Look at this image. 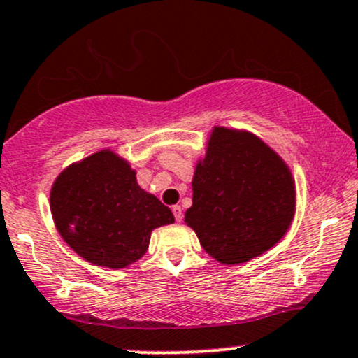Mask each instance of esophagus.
I'll list each match as a JSON object with an SVG mask.
<instances>
[{"label":"esophagus","instance_id":"34e87169","mask_svg":"<svg viewBox=\"0 0 358 358\" xmlns=\"http://www.w3.org/2000/svg\"><path fill=\"white\" fill-rule=\"evenodd\" d=\"M172 213H174L176 222H178V223L182 222V208H180L179 204H176V206H172Z\"/></svg>","mask_w":358,"mask_h":358}]
</instances>
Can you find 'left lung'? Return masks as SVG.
I'll return each mask as SVG.
<instances>
[{
  "label": "left lung",
  "instance_id": "left-lung-1",
  "mask_svg": "<svg viewBox=\"0 0 358 358\" xmlns=\"http://www.w3.org/2000/svg\"><path fill=\"white\" fill-rule=\"evenodd\" d=\"M184 222L223 266L260 257L284 238L296 213V182L286 160L247 130L213 127L192 176Z\"/></svg>",
  "mask_w": 358,
  "mask_h": 358
}]
</instances>
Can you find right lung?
I'll return each instance as SVG.
<instances>
[{"label":"right lung","instance_id":"add662e5","mask_svg":"<svg viewBox=\"0 0 358 358\" xmlns=\"http://www.w3.org/2000/svg\"><path fill=\"white\" fill-rule=\"evenodd\" d=\"M50 213L59 235L92 266L125 268L145 255L155 228L174 223L136 171L111 148L72 162L54 180Z\"/></svg>","mask_w":358,"mask_h":358}]
</instances>
